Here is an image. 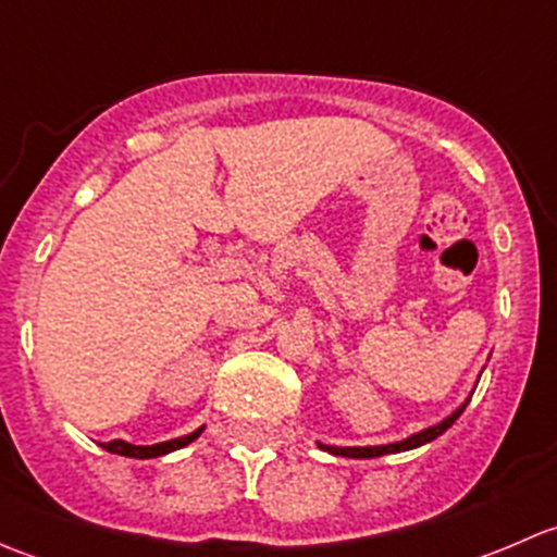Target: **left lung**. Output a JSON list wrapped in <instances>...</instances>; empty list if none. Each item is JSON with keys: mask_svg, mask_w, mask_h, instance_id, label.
Returning <instances> with one entry per match:
<instances>
[{"mask_svg": "<svg viewBox=\"0 0 557 557\" xmlns=\"http://www.w3.org/2000/svg\"><path fill=\"white\" fill-rule=\"evenodd\" d=\"M466 404H469V398H466V401L460 404V407L455 409L453 414H447V418L442 420V423L431 425V429L418 431V434L407 436V440H401V442H393V445H380V447H329V445H320V447H323V450L331 453V455H345V458H380V455H387V453L414 450V447L429 445V442H434L436 436L445 434V431L450 429L455 420L460 418V412H463V409H466Z\"/></svg>", "mask_w": 557, "mask_h": 557, "instance_id": "left-lung-1", "label": "left lung"}]
</instances>
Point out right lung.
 <instances>
[{"mask_svg":"<svg viewBox=\"0 0 557 557\" xmlns=\"http://www.w3.org/2000/svg\"><path fill=\"white\" fill-rule=\"evenodd\" d=\"M201 431H205V425H201V429H196L194 434L180 436V440H170V442H159V445H128V442H123V440H112V442H107V445H102V447H104L107 453L126 455V458H139V460L159 458V455H166V453H172V450H180V447L190 445V442H194L196 436L201 434Z\"/></svg>","mask_w":557,"mask_h":557,"instance_id":"1","label":"right lung"}]
</instances>
